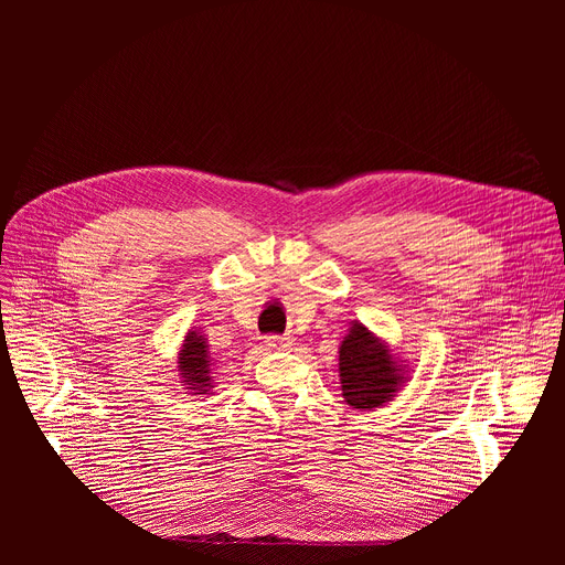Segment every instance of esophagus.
Masks as SVG:
<instances>
[{
    "instance_id": "34e87169",
    "label": "esophagus",
    "mask_w": 565,
    "mask_h": 565,
    "mask_svg": "<svg viewBox=\"0 0 565 565\" xmlns=\"http://www.w3.org/2000/svg\"><path fill=\"white\" fill-rule=\"evenodd\" d=\"M266 344H268V349H277V351H288V349H292L295 347V340L292 338H279V335H270V338H266Z\"/></svg>"
}]
</instances>
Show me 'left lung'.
Instances as JSON below:
<instances>
[{
  "mask_svg": "<svg viewBox=\"0 0 565 565\" xmlns=\"http://www.w3.org/2000/svg\"><path fill=\"white\" fill-rule=\"evenodd\" d=\"M407 377V364L391 355L388 344L362 321H353L340 344V384L347 405L373 412L391 402Z\"/></svg>",
  "mask_w": 565,
  "mask_h": 565,
  "instance_id": "left-lung-1",
  "label": "left lung"
}]
</instances>
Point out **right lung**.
Segmentation results:
<instances>
[{"mask_svg": "<svg viewBox=\"0 0 565 565\" xmlns=\"http://www.w3.org/2000/svg\"><path fill=\"white\" fill-rule=\"evenodd\" d=\"M177 369L179 375L183 377L181 382L192 395H205L212 391L214 380H212V355H210V344L207 338L201 331H188L179 358H177Z\"/></svg>", "mask_w": 565, "mask_h": 565, "instance_id": "obj_1", "label": "right lung"}]
</instances>
